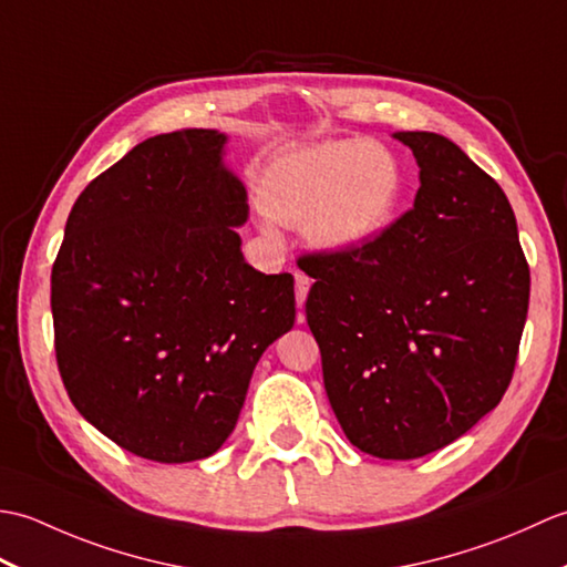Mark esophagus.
Instances as JSON below:
<instances>
[{
  "mask_svg": "<svg viewBox=\"0 0 567 567\" xmlns=\"http://www.w3.org/2000/svg\"><path fill=\"white\" fill-rule=\"evenodd\" d=\"M309 287H311V280L305 275V272H295V297H297V307H305V299L309 295ZM302 319V317H299Z\"/></svg>",
  "mask_w": 567,
  "mask_h": 567,
  "instance_id": "esophagus-1",
  "label": "esophagus"
}]
</instances>
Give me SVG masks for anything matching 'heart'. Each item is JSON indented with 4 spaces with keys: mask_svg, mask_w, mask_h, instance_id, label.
<instances>
[{
    "mask_svg": "<svg viewBox=\"0 0 567 567\" xmlns=\"http://www.w3.org/2000/svg\"><path fill=\"white\" fill-rule=\"evenodd\" d=\"M400 189V163L388 148L333 141L277 161L265 175L260 204L272 221L302 226L311 246L348 250L388 224Z\"/></svg>",
    "mask_w": 567,
    "mask_h": 567,
    "instance_id": "1",
    "label": "heart"
}]
</instances>
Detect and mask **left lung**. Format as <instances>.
<instances>
[{
  "label": "left lung",
  "instance_id": "8db88e82",
  "mask_svg": "<svg viewBox=\"0 0 567 567\" xmlns=\"http://www.w3.org/2000/svg\"><path fill=\"white\" fill-rule=\"evenodd\" d=\"M412 148L414 207L355 248L315 252L307 323L323 388L353 445L412 461L461 439L507 392L532 275L512 204L445 136Z\"/></svg>",
  "mask_w": 567,
  "mask_h": 567
}]
</instances>
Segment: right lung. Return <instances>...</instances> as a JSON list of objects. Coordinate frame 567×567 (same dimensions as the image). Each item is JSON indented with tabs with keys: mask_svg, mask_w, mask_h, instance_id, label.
<instances>
[{
	"mask_svg": "<svg viewBox=\"0 0 567 567\" xmlns=\"http://www.w3.org/2000/svg\"><path fill=\"white\" fill-rule=\"evenodd\" d=\"M224 143L214 128L138 143L72 204L51 272L70 402L155 463L219 451L262 351L295 323L292 275L240 252L248 197Z\"/></svg>",
	"mask_w": 567,
	"mask_h": 567,
	"instance_id": "obj_1",
	"label": "right lung"
}]
</instances>
